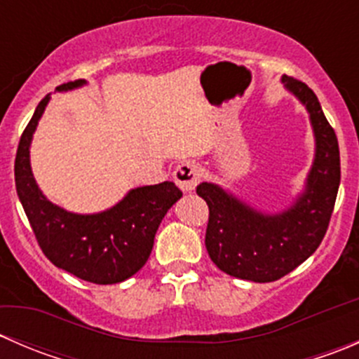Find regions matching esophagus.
Wrapping results in <instances>:
<instances>
[{
	"label": "esophagus",
	"instance_id": "1",
	"mask_svg": "<svg viewBox=\"0 0 359 359\" xmlns=\"http://www.w3.org/2000/svg\"><path fill=\"white\" fill-rule=\"evenodd\" d=\"M200 168H198V165H194V163L191 161L180 163V165H177L175 170H173V180H175V184L184 191V193L193 191L194 187L198 186V182H200Z\"/></svg>",
	"mask_w": 359,
	"mask_h": 359
}]
</instances>
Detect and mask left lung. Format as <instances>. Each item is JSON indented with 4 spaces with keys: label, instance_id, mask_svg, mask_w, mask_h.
I'll return each instance as SVG.
<instances>
[{
    "label": "left lung",
    "instance_id": "1",
    "mask_svg": "<svg viewBox=\"0 0 359 359\" xmlns=\"http://www.w3.org/2000/svg\"><path fill=\"white\" fill-rule=\"evenodd\" d=\"M281 83L309 112L316 151L297 200L280 213H264L213 182H201L198 196L210 210L205 245L210 259L229 276L269 283L309 259L330 224L340 184L337 135L320 100L306 83L283 76Z\"/></svg>",
    "mask_w": 359,
    "mask_h": 359
}]
</instances>
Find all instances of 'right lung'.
Listing matches in <instances>:
<instances>
[{
	"label": "right lung",
	"instance_id": "add662e5",
	"mask_svg": "<svg viewBox=\"0 0 359 359\" xmlns=\"http://www.w3.org/2000/svg\"><path fill=\"white\" fill-rule=\"evenodd\" d=\"M86 85L85 79L64 83L57 92ZM50 95L36 107L20 137L15 156V187L39 248L50 262L76 278L97 285L128 280L151 255L163 217L182 191L173 182L132 189L121 201L100 213H72L46 200L39 191L29 161L32 133Z\"/></svg>",
	"mask_w": 359,
	"mask_h": 359
}]
</instances>
